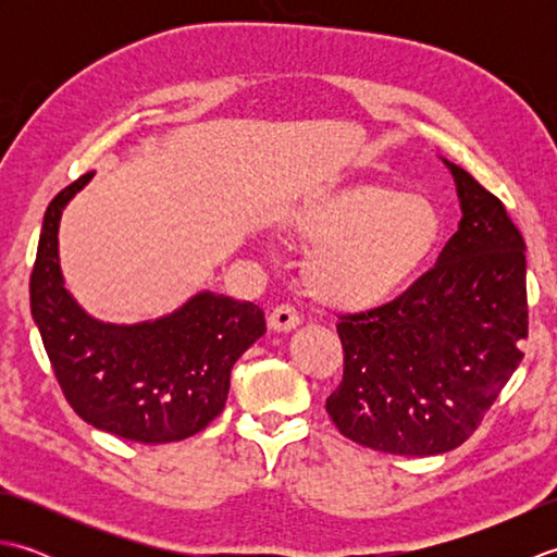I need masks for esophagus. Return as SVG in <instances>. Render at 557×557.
<instances>
[{
  "mask_svg": "<svg viewBox=\"0 0 557 557\" xmlns=\"http://www.w3.org/2000/svg\"><path fill=\"white\" fill-rule=\"evenodd\" d=\"M299 323H301V318L292 304L275 306L268 318V325H270V330H275V333H289V330H294Z\"/></svg>",
  "mask_w": 557,
  "mask_h": 557,
  "instance_id": "esophagus-1",
  "label": "esophagus"
}]
</instances>
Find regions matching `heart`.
Returning a JSON list of instances; mask_svg holds the SVG:
<instances>
[{"label": "heart", "mask_w": 557, "mask_h": 557, "mask_svg": "<svg viewBox=\"0 0 557 557\" xmlns=\"http://www.w3.org/2000/svg\"><path fill=\"white\" fill-rule=\"evenodd\" d=\"M289 230L315 244L304 263L313 297L342 311H366L409 285L441 242L443 215L423 194L357 184L299 208Z\"/></svg>", "instance_id": "b5f03b06"}]
</instances>
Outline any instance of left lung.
Listing matches in <instances>:
<instances>
[{"mask_svg":"<svg viewBox=\"0 0 557 557\" xmlns=\"http://www.w3.org/2000/svg\"><path fill=\"white\" fill-rule=\"evenodd\" d=\"M459 230L399 297L339 315L345 373L325 409L339 433L387 455L429 457L474 433L524 357V239L500 198L447 162Z\"/></svg>","mask_w":557,"mask_h":557,"instance_id":"8db88e82","label":"left lung"}]
</instances>
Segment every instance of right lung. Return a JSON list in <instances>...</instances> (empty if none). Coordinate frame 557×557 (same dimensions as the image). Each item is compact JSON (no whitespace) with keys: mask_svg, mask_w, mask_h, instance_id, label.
<instances>
[{"mask_svg":"<svg viewBox=\"0 0 557 557\" xmlns=\"http://www.w3.org/2000/svg\"><path fill=\"white\" fill-rule=\"evenodd\" d=\"M92 172L62 188L45 210L30 272V313L57 383L83 421L126 441L158 445L191 437L224 409L236 359L265 333L251 301L200 292L160 321L110 325L64 289L59 218Z\"/></svg>","mask_w":557,"mask_h":557,"instance_id":"add662e5","label":"right lung"}]
</instances>
